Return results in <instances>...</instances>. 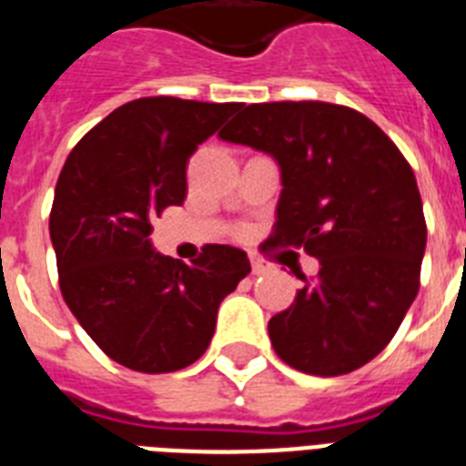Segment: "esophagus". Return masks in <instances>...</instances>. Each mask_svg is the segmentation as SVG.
Masks as SVG:
<instances>
[{"mask_svg":"<svg viewBox=\"0 0 466 466\" xmlns=\"http://www.w3.org/2000/svg\"><path fill=\"white\" fill-rule=\"evenodd\" d=\"M250 264H252V274H257V277L269 269V267H267V264H264L262 259H259V257H255V255H250Z\"/></svg>","mask_w":466,"mask_h":466,"instance_id":"obj_1","label":"esophagus"}]
</instances>
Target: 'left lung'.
I'll list each match as a JSON object with an SVG mask.
<instances>
[{
  "label": "left lung",
  "mask_w": 466,
  "mask_h": 466,
  "mask_svg": "<svg viewBox=\"0 0 466 466\" xmlns=\"http://www.w3.org/2000/svg\"><path fill=\"white\" fill-rule=\"evenodd\" d=\"M218 137L277 158L271 243L319 259L269 319L284 363L334 378L366 366L400 329L421 284L426 218L414 170L366 115L322 100L240 106ZM291 267V264H289Z\"/></svg>",
  "instance_id": "left-lung-1"
}]
</instances>
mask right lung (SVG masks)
I'll return each instance as SVG.
<instances>
[{
	"instance_id": "1",
	"label": "right lung",
	"mask_w": 466,
	"mask_h": 466,
	"mask_svg": "<svg viewBox=\"0 0 466 466\" xmlns=\"http://www.w3.org/2000/svg\"><path fill=\"white\" fill-rule=\"evenodd\" d=\"M240 103L129 100L72 148L55 187L50 238L59 289L86 334L139 373H173L209 346L218 305L250 259L204 245L192 264L151 248V218L180 207L187 161Z\"/></svg>"
}]
</instances>
